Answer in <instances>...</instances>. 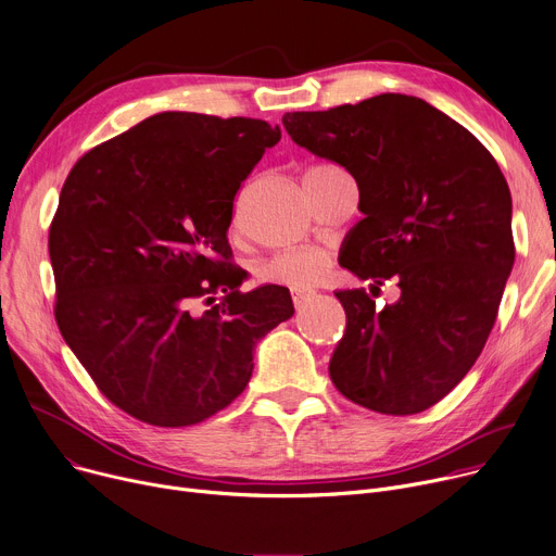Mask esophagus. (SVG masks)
I'll return each mask as SVG.
<instances>
[{
	"mask_svg": "<svg viewBox=\"0 0 556 556\" xmlns=\"http://www.w3.org/2000/svg\"><path fill=\"white\" fill-rule=\"evenodd\" d=\"M313 298L311 290H292V304L294 308H302Z\"/></svg>",
	"mask_w": 556,
	"mask_h": 556,
	"instance_id": "34e87169",
	"label": "esophagus"
}]
</instances>
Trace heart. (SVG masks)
I'll return each instance as SVG.
<instances>
[{"mask_svg":"<svg viewBox=\"0 0 556 556\" xmlns=\"http://www.w3.org/2000/svg\"><path fill=\"white\" fill-rule=\"evenodd\" d=\"M340 167L332 163H315L306 167L304 172V182L330 172H338ZM330 258L324 250L317 248H300V250H290L273 256L270 262H266L262 268H258V279L270 281V283H281L294 290H304L317 286L324 275L328 273Z\"/></svg>","mask_w":556,"mask_h":556,"instance_id":"1","label":"heart"}]
</instances>
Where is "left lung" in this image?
<instances>
[{
    "label": "left lung",
    "mask_w": 556,
    "mask_h": 556,
    "mask_svg": "<svg viewBox=\"0 0 556 556\" xmlns=\"http://www.w3.org/2000/svg\"><path fill=\"white\" fill-rule=\"evenodd\" d=\"M281 123L357 182L364 218L340 264L374 288L400 286L384 308L364 288L336 292L346 330L330 380L371 412L420 414L467 376L496 321L514 266L507 180L471 131L414 96L292 111Z\"/></svg>",
    "instance_id": "8db88e82"
}]
</instances>
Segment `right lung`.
<instances>
[{
  "mask_svg": "<svg viewBox=\"0 0 556 556\" xmlns=\"http://www.w3.org/2000/svg\"><path fill=\"white\" fill-rule=\"evenodd\" d=\"M279 138L266 121L163 111L68 172L49 232L55 319L129 416L190 427L226 409L256 342L292 317L283 286L241 292L228 243L241 182ZM220 291L203 316L189 311Z\"/></svg>",
  "mask_w": 556,
  "mask_h": 556,
  "instance_id": "obj_1",
  "label": "right lung"
}]
</instances>
